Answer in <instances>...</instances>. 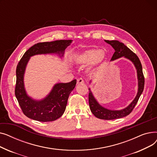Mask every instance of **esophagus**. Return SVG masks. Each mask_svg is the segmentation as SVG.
<instances>
[{
	"label": "esophagus",
	"instance_id": "obj_1",
	"mask_svg": "<svg viewBox=\"0 0 157 157\" xmlns=\"http://www.w3.org/2000/svg\"><path fill=\"white\" fill-rule=\"evenodd\" d=\"M84 83V80L82 78H78L77 79V84H82Z\"/></svg>",
	"mask_w": 157,
	"mask_h": 157
}]
</instances>
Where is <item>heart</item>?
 Returning <instances> with one entry per match:
<instances>
[{"label": "heart", "mask_w": 157, "mask_h": 157, "mask_svg": "<svg viewBox=\"0 0 157 157\" xmlns=\"http://www.w3.org/2000/svg\"><path fill=\"white\" fill-rule=\"evenodd\" d=\"M105 59V53L101 49L94 48L88 49L81 53L78 58L76 62L82 65H88L90 64L94 65L92 71L98 69V66L101 65Z\"/></svg>", "instance_id": "heart-1"}]
</instances>
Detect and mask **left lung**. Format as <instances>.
<instances>
[{
	"mask_svg": "<svg viewBox=\"0 0 157 157\" xmlns=\"http://www.w3.org/2000/svg\"><path fill=\"white\" fill-rule=\"evenodd\" d=\"M107 43L109 44L115 50L111 60H116L120 57L124 56L132 62L137 69V78H138V92L137 94L127 108L120 111H113L105 109L98 104L95 98H94L92 92L90 91L88 94V101L90 110L94 114L95 117L98 118L105 120H115L120 118H123L127 116L132 111H133L136 104L138 102L139 98L143 92L144 86V77L143 72L142 65L140 60L136 53L126 46L124 44L120 43L118 40H105Z\"/></svg>",
	"mask_w": 157,
	"mask_h": 157,
	"instance_id": "8db88e82",
	"label": "left lung"
}]
</instances>
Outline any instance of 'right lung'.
Returning a JSON list of instances; mask_svg holds the SVG:
<instances>
[{
  "mask_svg": "<svg viewBox=\"0 0 157 157\" xmlns=\"http://www.w3.org/2000/svg\"><path fill=\"white\" fill-rule=\"evenodd\" d=\"M72 40H57L52 42L39 43L24 53L16 67L15 95L23 114L28 118L42 122L52 121L63 114L69 94L76 84V79L67 83L56 84L43 100L35 101L29 97L23 83V75L30 57L38 54L62 53Z\"/></svg>",
  "mask_w": 157,
  "mask_h": 157,
  "instance_id": "add662e5",
  "label": "right lung"
}]
</instances>
